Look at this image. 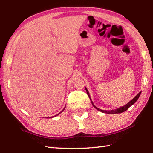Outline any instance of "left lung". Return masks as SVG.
<instances>
[{
  "mask_svg": "<svg viewBox=\"0 0 153 153\" xmlns=\"http://www.w3.org/2000/svg\"><path fill=\"white\" fill-rule=\"evenodd\" d=\"M85 90H86V91H87V95H88V96H89V99H90V100H91V103H92V105H93L94 107H95V108H96L97 110H99V111L101 112H102V113H106V114H120V113H122V112H125L126 110H128V109L129 108V107H130L131 105H134V104L136 101H137V99H139V96H140V95H141V92H139V93L137 94V95H136V96L134 97V98L133 99L131 100H130V101H129L128 104H126V105L123 106H122V107H120V108H117V109H114V110H101V109H100V108H97V107H96V106H95V105H94L93 101L91 100V97H90V95H89V91H88V90H87V89L85 87Z\"/></svg>",
  "mask_w": 153,
  "mask_h": 153,
  "instance_id": "1",
  "label": "left lung"
}]
</instances>
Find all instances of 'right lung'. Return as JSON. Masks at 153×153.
<instances>
[{
    "mask_svg": "<svg viewBox=\"0 0 153 153\" xmlns=\"http://www.w3.org/2000/svg\"><path fill=\"white\" fill-rule=\"evenodd\" d=\"M65 108H66V107H64V109L62 110V111L59 113V114H56V115H55V116H52V117H51V118H53V117H55V116H58V115H59L60 114V113H62V112L63 111H64V109H65Z\"/></svg>",
    "mask_w": 153,
    "mask_h": 153,
    "instance_id": "obj_1",
    "label": "right lung"
}]
</instances>
